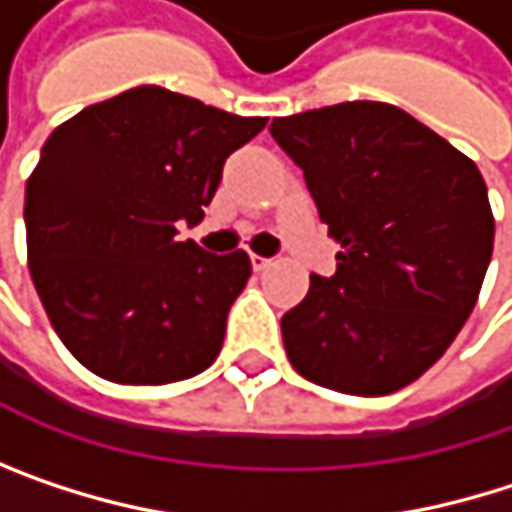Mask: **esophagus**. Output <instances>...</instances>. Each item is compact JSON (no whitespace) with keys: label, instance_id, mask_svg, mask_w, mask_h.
I'll return each mask as SVG.
<instances>
[{"label":"esophagus","instance_id":"obj_1","mask_svg":"<svg viewBox=\"0 0 512 512\" xmlns=\"http://www.w3.org/2000/svg\"><path fill=\"white\" fill-rule=\"evenodd\" d=\"M252 266H255V272H263V269H269V266H272V257L252 255Z\"/></svg>","mask_w":512,"mask_h":512}]
</instances>
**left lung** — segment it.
Listing matches in <instances>:
<instances>
[{
	"label": "left lung",
	"instance_id": "left-lung-1",
	"mask_svg": "<svg viewBox=\"0 0 512 512\" xmlns=\"http://www.w3.org/2000/svg\"><path fill=\"white\" fill-rule=\"evenodd\" d=\"M272 139L305 177L335 275L281 317L290 364L361 397L418 379L460 335L495 240L477 165L409 112L353 100L275 118Z\"/></svg>",
	"mask_w": 512,
	"mask_h": 512
}]
</instances>
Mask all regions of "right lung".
I'll return each instance as SVG.
<instances>
[{
	"instance_id": "right-lung-1",
	"label": "right lung",
	"mask_w": 512,
	"mask_h": 512,
	"mask_svg": "<svg viewBox=\"0 0 512 512\" xmlns=\"http://www.w3.org/2000/svg\"><path fill=\"white\" fill-rule=\"evenodd\" d=\"M263 127L139 85L52 130L26 183L29 272L61 344L91 373L165 385L216 361L252 260L180 243L177 228L204 219L225 159Z\"/></svg>"
}]
</instances>
